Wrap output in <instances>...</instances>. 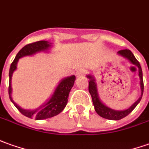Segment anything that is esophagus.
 Instances as JSON below:
<instances>
[{"mask_svg":"<svg viewBox=\"0 0 149 149\" xmlns=\"http://www.w3.org/2000/svg\"><path fill=\"white\" fill-rule=\"evenodd\" d=\"M85 74H86V70H77L76 72V75L77 77H81V76H84L85 75Z\"/></svg>","mask_w":149,"mask_h":149,"instance_id":"34e87169","label":"esophagus"}]
</instances>
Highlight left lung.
I'll return each mask as SVG.
<instances>
[{"mask_svg": "<svg viewBox=\"0 0 149 149\" xmlns=\"http://www.w3.org/2000/svg\"><path fill=\"white\" fill-rule=\"evenodd\" d=\"M118 53L120 54L121 56L125 57V58H127L132 64L136 65L139 69V79H140V88H141V96L137 100V101H135V103L127 109L123 110V111L113 110V109L105 106L104 104L101 103V101L99 99V96H98V93H97V88H96V84L95 83V79L90 74L88 75L87 77L89 79V81H88V91H89L90 94H91V96H92V102H93V104H94V107H95V110L100 117L109 120H120L125 118L126 116H127L136 107V105L139 104V102L142 98L143 92V72H142V69H141L139 62L137 61V59L135 57L134 54L131 53V51L129 50V49L120 50Z\"/></svg>", "mask_w": 149, "mask_h": 149, "instance_id": "1", "label": "left lung"}]
</instances>
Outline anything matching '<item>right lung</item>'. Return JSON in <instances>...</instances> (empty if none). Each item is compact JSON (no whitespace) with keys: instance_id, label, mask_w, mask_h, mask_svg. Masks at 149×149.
<instances>
[{"instance_id":"obj_1","label":"right lung","mask_w":149,"mask_h":149,"mask_svg":"<svg viewBox=\"0 0 149 149\" xmlns=\"http://www.w3.org/2000/svg\"><path fill=\"white\" fill-rule=\"evenodd\" d=\"M51 45L48 41L40 40V41L34 42L31 44L25 45L22 49L19 51L18 54L16 55V57L14 58V61L11 63L10 68V84H9V96H10V100L13 102V104L15 105V107L18 109L22 114H23L27 118H35L36 120H42L49 118L54 116L57 115L60 113L68 101L69 93L70 92L73 85L74 84L75 76L67 77L64 79L57 86V88L55 90V92L53 93V96L50 100L44 104L43 106L40 107L37 109L35 110H25L18 106L16 103H14V100H12L11 97V92H12V88H11V78L14 71L17 68V62L18 59L24 56L32 55L34 53L40 52V51H45L49 49Z\"/></svg>"}]
</instances>
